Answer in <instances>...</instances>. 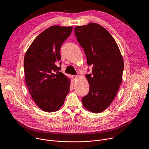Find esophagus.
<instances>
[{
  "label": "esophagus",
  "instance_id": "obj_1",
  "mask_svg": "<svg viewBox=\"0 0 149 149\" xmlns=\"http://www.w3.org/2000/svg\"><path fill=\"white\" fill-rule=\"evenodd\" d=\"M72 78H73L74 80H75V79L78 78V75H73L72 76Z\"/></svg>",
  "mask_w": 149,
  "mask_h": 149
}]
</instances>
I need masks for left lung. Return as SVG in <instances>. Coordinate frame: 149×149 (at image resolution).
I'll return each instance as SVG.
<instances>
[{"instance_id":"8db88e82","label":"left lung","mask_w":149,"mask_h":149,"mask_svg":"<svg viewBox=\"0 0 149 149\" xmlns=\"http://www.w3.org/2000/svg\"><path fill=\"white\" fill-rule=\"evenodd\" d=\"M75 35L87 56L92 74H86L88 94L82 98L85 109L99 113L107 109L122 82L124 61L116 40L103 26L96 23L77 26Z\"/></svg>"}]
</instances>
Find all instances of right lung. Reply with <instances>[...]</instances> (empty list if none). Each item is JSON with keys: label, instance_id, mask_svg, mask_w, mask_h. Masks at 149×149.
<instances>
[{"label": "right lung", "instance_id": "1", "mask_svg": "<svg viewBox=\"0 0 149 149\" xmlns=\"http://www.w3.org/2000/svg\"><path fill=\"white\" fill-rule=\"evenodd\" d=\"M72 29L58 25L46 29L36 37L25 55L27 87L38 107L45 112L58 110L70 91L71 79L59 72L61 67L56 62L61 59L60 48Z\"/></svg>", "mask_w": 149, "mask_h": 149}]
</instances>
